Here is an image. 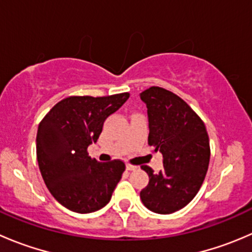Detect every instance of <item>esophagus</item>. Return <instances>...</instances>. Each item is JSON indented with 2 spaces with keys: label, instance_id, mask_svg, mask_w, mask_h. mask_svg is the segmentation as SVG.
<instances>
[{
  "label": "esophagus",
  "instance_id": "esophagus-1",
  "mask_svg": "<svg viewBox=\"0 0 252 252\" xmlns=\"http://www.w3.org/2000/svg\"><path fill=\"white\" fill-rule=\"evenodd\" d=\"M126 171H134V169H136V167L133 166V164H126Z\"/></svg>",
  "mask_w": 252,
  "mask_h": 252
}]
</instances>
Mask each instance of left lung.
<instances>
[{
    "mask_svg": "<svg viewBox=\"0 0 252 252\" xmlns=\"http://www.w3.org/2000/svg\"><path fill=\"white\" fill-rule=\"evenodd\" d=\"M149 117V145L163 156V169L154 173L140 191L150 211L169 215L185 207L204 183L210 163V141L202 119L183 98L159 86L140 94Z\"/></svg>",
    "mask_w": 252,
    "mask_h": 252,
    "instance_id": "1",
    "label": "left lung"
}]
</instances>
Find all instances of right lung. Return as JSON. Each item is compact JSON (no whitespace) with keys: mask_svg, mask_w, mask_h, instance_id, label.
<instances>
[{"mask_svg":"<svg viewBox=\"0 0 252 252\" xmlns=\"http://www.w3.org/2000/svg\"><path fill=\"white\" fill-rule=\"evenodd\" d=\"M128 98L129 93L69 96L56 103L40 122V172L52 196L68 210L90 213L110 202L126 164L121 159L102 163L91 158L88 146L97 141L103 122Z\"/></svg>","mask_w":252,"mask_h":252,"instance_id":"1","label":"right lung"}]
</instances>
